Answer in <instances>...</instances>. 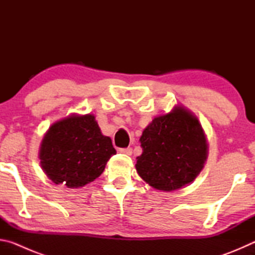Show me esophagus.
Listing matches in <instances>:
<instances>
[{
  "mask_svg": "<svg viewBox=\"0 0 255 255\" xmlns=\"http://www.w3.org/2000/svg\"><path fill=\"white\" fill-rule=\"evenodd\" d=\"M120 153L126 154V155H131L132 154V148L131 147H127V148H120Z\"/></svg>",
  "mask_w": 255,
  "mask_h": 255,
  "instance_id": "esophagus-1",
  "label": "esophagus"
}]
</instances>
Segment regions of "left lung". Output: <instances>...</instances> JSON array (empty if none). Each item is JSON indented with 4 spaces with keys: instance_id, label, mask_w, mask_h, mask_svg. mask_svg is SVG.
I'll list each match as a JSON object with an SVG mask.
<instances>
[{
    "instance_id": "left-lung-1",
    "label": "left lung",
    "mask_w": 255,
    "mask_h": 255,
    "mask_svg": "<svg viewBox=\"0 0 255 255\" xmlns=\"http://www.w3.org/2000/svg\"><path fill=\"white\" fill-rule=\"evenodd\" d=\"M143 153L136 170L145 182L162 191L191 183L207 159L208 144L199 120L183 107L154 118L140 137Z\"/></svg>"
}]
</instances>
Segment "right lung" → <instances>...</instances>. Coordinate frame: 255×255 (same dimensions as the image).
Listing matches in <instances>:
<instances>
[{"instance_id": "add662e5", "label": "right lung", "mask_w": 255, "mask_h": 255, "mask_svg": "<svg viewBox=\"0 0 255 255\" xmlns=\"http://www.w3.org/2000/svg\"><path fill=\"white\" fill-rule=\"evenodd\" d=\"M115 154L110 137L102 135L93 115H72L51 125L41 141L39 158L54 183L74 189L99 178Z\"/></svg>"}]
</instances>
